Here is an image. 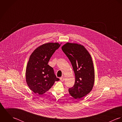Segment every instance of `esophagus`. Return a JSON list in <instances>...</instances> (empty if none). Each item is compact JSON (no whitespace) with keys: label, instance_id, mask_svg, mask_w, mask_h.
Returning <instances> with one entry per match:
<instances>
[{"label":"esophagus","instance_id":"34e87169","mask_svg":"<svg viewBox=\"0 0 122 122\" xmlns=\"http://www.w3.org/2000/svg\"><path fill=\"white\" fill-rule=\"evenodd\" d=\"M60 80H61V81H64V80H65V78H64V77H61L60 78Z\"/></svg>","mask_w":122,"mask_h":122}]
</instances>
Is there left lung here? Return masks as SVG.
Instances as JSON below:
<instances>
[{"label":"left lung","mask_w":122,"mask_h":122,"mask_svg":"<svg viewBox=\"0 0 122 122\" xmlns=\"http://www.w3.org/2000/svg\"><path fill=\"white\" fill-rule=\"evenodd\" d=\"M62 49L70 61L75 76L74 84L68 89L69 94L76 99L84 97L92 90L95 74L93 62L84 46L67 43Z\"/></svg>","instance_id":"1"}]
</instances>
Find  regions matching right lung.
I'll use <instances>...</instances> for the list:
<instances>
[{
    "instance_id": "1",
    "label": "right lung",
    "mask_w": 122,
    "mask_h": 122,
    "mask_svg": "<svg viewBox=\"0 0 122 122\" xmlns=\"http://www.w3.org/2000/svg\"><path fill=\"white\" fill-rule=\"evenodd\" d=\"M60 46L58 43H46L37 48L31 54L26 67V80L30 89L35 93H45L56 81L59 80L48 63Z\"/></svg>"
}]
</instances>
